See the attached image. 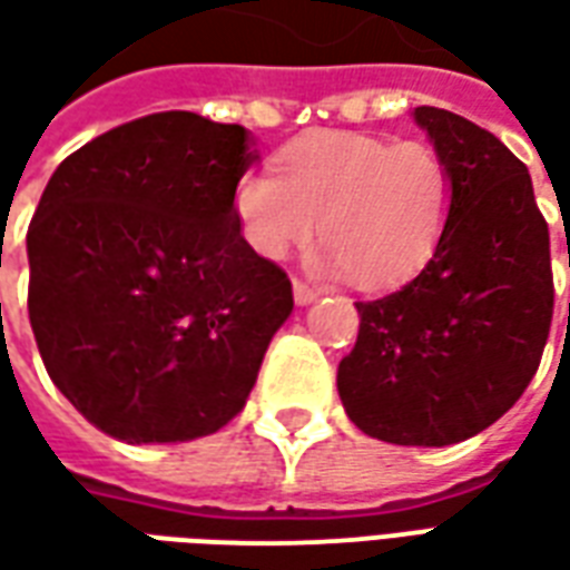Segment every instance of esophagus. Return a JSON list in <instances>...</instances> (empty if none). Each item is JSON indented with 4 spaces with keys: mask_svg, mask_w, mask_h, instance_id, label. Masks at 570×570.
<instances>
[{
    "mask_svg": "<svg viewBox=\"0 0 570 570\" xmlns=\"http://www.w3.org/2000/svg\"><path fill=\"white\" fill-rule=\"evenodd\" d=\"M293 298H296V305H311V302L321 298V289H317V286L302 284V281H293Z\"/></svg>",
    "mask_w": 570,
    "mask_h": 570,
    "instance_id": "34e87169",
    "label": "esophagus"
}]
</instances>
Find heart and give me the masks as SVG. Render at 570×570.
Returning <instances> with one entry per match:
<instances>
[{"label": "heart", "instance_id": "1", "mask_svg": "<svg viewBox=\"0 0 570 570\" xmlns=\"http://www.w3.org/2000/svg\"><path fill=\"white\" fill-rule=\"evenodd\" d=\"M277 164L281 176L253 170L235 188L240 235L262 259H286L321 223L326 265L382 289L415 277L440 247L452 174L428 142L321 130L286 146Z\"/></svg>", "mask_w": 570, "mask_h": 570}]
</instances>
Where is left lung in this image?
<instances>
[{
  "instance_id": "1",
  "label": "left lung",
  "mask_w": 570,
  "mask_h": 570,
  "mask_svg": "<svg viewBox=\"0 0 570 570\" xmlns=\"http://www.w3.org/2000/svg\"><path fill=\"white\" fill-rule=\"evenodd\" d=\"M412 116L449 164L452 213L419 277L357 302L338 396L366 436L440 449L494 424L534 379L552 321L550 228L528 167L494 134L436 106Z\"/></svg>"
}]
</instances>
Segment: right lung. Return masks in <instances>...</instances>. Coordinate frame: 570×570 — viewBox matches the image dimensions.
Returning a JSON list of instances; mask_svg holds the SVG:
<instances>
[{"label":"right lung","instance_id":"1","mask_svg":"<svg viewBox=\"0 0 570 570\" xmlns=\"http://www.w3.org/2000/svg\"><path fill=\"white\" fill-rule=\"evenodd\" d=\"M249 130L155 112L48 179L27 232L30 323L57 391L130 445L216 433L247 403L293 286L249 247Z\"/></svg>","mask_w":570,"mask_h":570}]
</instances>
